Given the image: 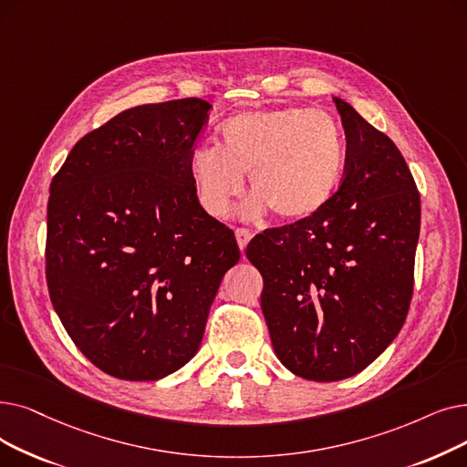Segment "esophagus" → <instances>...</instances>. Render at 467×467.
Returning a JSON list of instances; mask_svg holds the SVG:
<instances>
[{
    "label": "esophagus",
    "instance_id": "obj_1",
    "mask_svg": "<svg viewBox=\"0 0 467 467\" xmlns=\"http://www.w3.org/2000/svg\"><path fill=\"white\" fill-rule=\"evenodd\" d=\"M234 234H236V242H238V246H240V250L244 252L246 250V246H248V242L252 240V231L250 229H244V227H236L234 229Z\"/></svg>",
    "mask_w": 467,
    "mask_h": 467
}]
</instances>
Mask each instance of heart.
Masks as SVG:
<instances>
[{"instance_id": "heart-1", "label": "heart", "mask_w": 467, "mask_h": 467, "mask_svg": "<svg viewBox=\"0 0 467 467\" xmlns=\"http://www.w3.org/2000/svg\"><path fill=\"white\" fill-rule=\"evenodd\" d=\"M346 137L337 119L318 109L280 107L238 112L219 128L217 147H196L189 175L204 210L227 215L244 189L255 192L242 208L257 217L271 208L280 219H306L336 194L346 170Z\"/></svg>"}]
</instances>
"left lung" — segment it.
<instances>
[{
    "label": "left lung",
    "instance_id": "1",
    "mask_svg": "<svg viewBox=\"0 0 467 467\" xmlns=\"http://www.w3.org/2000/svg\"><path fill=\"white\" fill-rule=\"evenodd\" d=\"M348 139L332 200L311 217L255 234L273 349L296 376L351 378L400 332L414 290L420 192L393 140L334 97Z\"/></svg>",
    "mask_w": 467,
    "mask_h": 467
}]
</instances>
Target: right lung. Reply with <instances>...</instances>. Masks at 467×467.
<instances>
[{
    "instance_id": "right-lung-1",
    "label": "right lung",
    "mask_w": 467,
    "mask_h": 467,
    "mask_svg": "<svg viewBox=\"0 0 467 467\" xmlns=\"http://www.w3.org/2000/svg\"><path fill=\"white\" fill-rule=\"evenodd\" d=\"M210 109L189 97L119 112L79 139L51 181L49 297L74 346L109 376L152 381L185 367L240 259L189 175Z\"/></svg>"
}]
</instances>
